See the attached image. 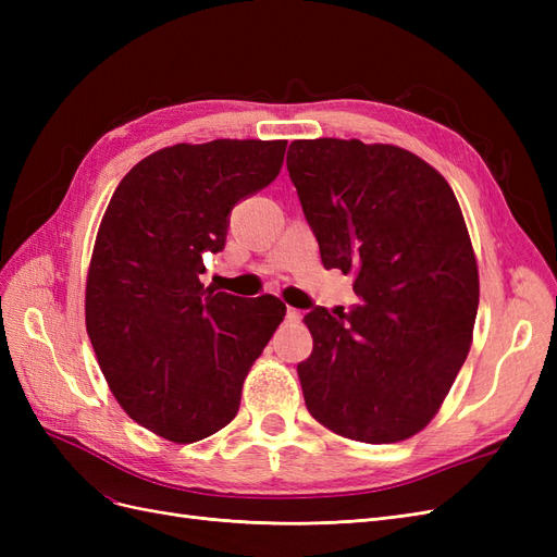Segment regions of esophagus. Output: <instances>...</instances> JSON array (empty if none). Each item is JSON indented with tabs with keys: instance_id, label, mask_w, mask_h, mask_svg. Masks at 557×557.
Segmentation results:
<instances>
[{
	"instance_id": "34e87169",
	"label": "esophagus",
	"mask_w": 557,
	"mask_h": 557,
	"mask_svg": "<svg viewBox=\"0 0 557 557\" xmlns=\"http://www.w3.org/2000/svg\"><path fill=\"white\" fill-rule=\"evenodd\" d=\"M285 318H288L290 323H299V320H301V311H297V309L288 307V311H285Z\"/></svg>"
}]
</instances>
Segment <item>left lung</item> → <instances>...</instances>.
<instances>
[{
	"label": "left lung",
	"instance_id": "left-lung-1",
	"mask_svg": "<svg viewBox=\"0 0 557 557\" xmlns=\"http://www.w3.org/2000/svg\"><path fill=\"white\" fill-rule=\"evenodd\" d=\"M288 172L320 260L352 274L360 301L305 315L297 364L309 413L364 444H395L440 411L469 352L479 269L446 178L409 150L299 139Z\"/></svg>",
	"mask_w": 557,
	"mask_h": 557
}]
</instances>
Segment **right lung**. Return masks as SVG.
I'll list each match as a JSON object with an SVG mask.
<instances>
[{
    "label": "right lung",
    "mask_w": 557,
    "mask_h": 557,
    "mask_svg": "<svg viewBox=\"0 0 557 557\" xmlns=\"http://www.w3.org/2000/svg\"><path fill=\"white\" fill-rule=\"evenodd\" d=\"M285 144H176L134 164L117 185L90 260L86 327L125 413L174 444H193L237 416L250 364L285 305L205 288L239 199L272 183Z\"/></svg>",
    "instance_id": "right-lung-1"
}]
</instances>
